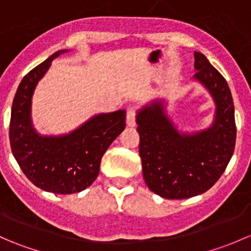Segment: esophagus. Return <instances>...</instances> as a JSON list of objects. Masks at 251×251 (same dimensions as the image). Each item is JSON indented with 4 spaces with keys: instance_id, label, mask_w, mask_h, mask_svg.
Wrapping results in <instances>:
<instances>
[{
    "instance_id": "1",
    "label": "esophagus",
    "mask_w": 251,
    "mask_h": 251,
    "mask_svg": "<svg viewBox=\"0 0 251 251\" xmlns=\"http://www.w3.org/2000/svg\"><path fill=\"white\" fill-rule=\"evenodd\" d=\"M136 115H137L136 108L128 107L127 111H126V123H127V126H130V127L136 126Z\"/></svg>"
}]
</instances>
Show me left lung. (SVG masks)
Instances as JSON below:
<instances>
[{
  "instance_id": "1",
  "label": "left lung",
  "mask_w": 251,
  "mask_h": 251,
  "mask_svg": "<svg viewBox=\"0 0 251 251\" xmlns=\"http://www.w3.org/2000/svg\"><path fill=\"white\" fill-rule=\"evenodd\" d=\"M193 78L215 103L209 127L194 132L178 130L165 100H154L137 111L140 156L147 186L165 199H187L211 188L226 170L234 151L235 121L231 90L203 53L194 52Z\"/></svg>"
}]
</instances>
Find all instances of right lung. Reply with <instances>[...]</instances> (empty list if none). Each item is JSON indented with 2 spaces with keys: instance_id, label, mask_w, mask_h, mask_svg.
<instances>
[{
  "instance_id": "right-lung-1",
  "label": "right lung",
  "mask_w": 251,
  "mask_h": 251,
  "mask_svg": "<svg viewBox=\"0 0 251 251\" xmlns=\"http://www.w3.org/2000/svg\"><path fill=\"white\" fill-rule=\"evenodd\" d=\"M68 50H57L27 73L12 104L9 141L12 153L25 176L42 191L73 194L83 191L100 174L103 154L126 126V110L93 115L69 133L37 132L31 118L32 96L52 60Z\"/></svg>"
}]
</instances>
